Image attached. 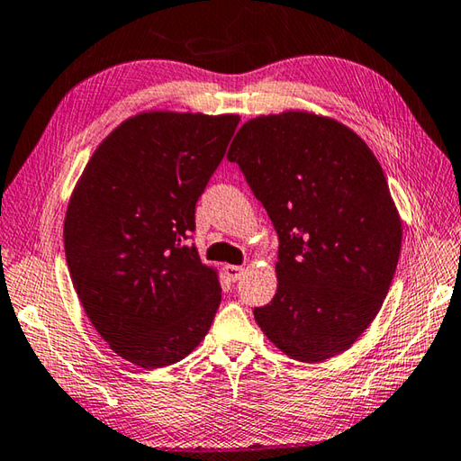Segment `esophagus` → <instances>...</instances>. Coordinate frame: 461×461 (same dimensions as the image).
Listing matches in <instances>:
<instances>
[{
    "instance_id": "obj_1",
    "label": "esophagus",
    "mask_w": 461,
    "mask_h": 461,
    "mask_svg": "<svg viewBox=\"0 0 461 461\" xmlns=\"http://www.w3.org/2000/svg\"><path fill=\"white\" fill-rule=\"evenodd\" d=\"M224 273H227L229 281L237 283V281L240 279V276H242V273H245V268L239 267V265H227V267H224Z\"/></svg>"
}]
</instances>
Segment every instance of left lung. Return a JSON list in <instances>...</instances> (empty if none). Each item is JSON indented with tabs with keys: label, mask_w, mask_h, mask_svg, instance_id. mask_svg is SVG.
Masks as SVG:
<instances>
[{
	"label": "left lung",
	"mask_w": 461,
	"mask_h": 461,
	"mask_svg": "<svg viewBox=\"0 0 461 461\" xmlns=\"http://www.w3.org/2000/svg\"><path fill=\"white\" fill-rule=\"evenodd\" d=\"M227 158L279 237V285L253 311L258 327L297 361L349 349L384 305L402 249L377 158L353 130L307 112L249 120Z\"/></svg>",
	"instance_id": "obj_1"
}]
</instances>
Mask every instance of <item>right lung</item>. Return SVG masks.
<instances>
[{
	"mask_svg": "<svg viewBox=\"0 0 461 461\" xmlns=\"http://www.w3.org/2000/svg\"><path fill=\"white\" fill-rule=\"evenodd\" d=\"M237 126L234 114L130 118L98 146L68 204L74 289L95 331L136 366L185 359L212 325L219 279L190 239Z\"/></svg>",
	"mask_w": 461,
	"mask_h": 461,
	"instance_id": "obj_1",
	"label": "right lung"
}]
</instances>
